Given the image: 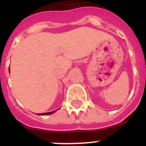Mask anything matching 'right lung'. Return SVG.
<instances>
[{"mask_svg":"<svg viewBox=\"0 0 146 146\" xmlns=\"http://www.w3.org/2000/svg\"><path fill=\"white\" fill-rule=\"evenodd\" d=\"M55 112V111H52V112H49V113H41V114H38V115H51L52 113H54Z\"/></svg>","mask_w":146,"mask_h":146,"instance_id":"add662e5","label":"right lung"}]
</instances>
